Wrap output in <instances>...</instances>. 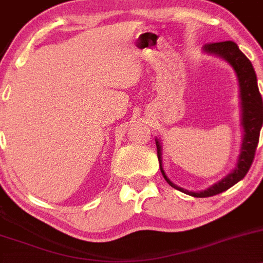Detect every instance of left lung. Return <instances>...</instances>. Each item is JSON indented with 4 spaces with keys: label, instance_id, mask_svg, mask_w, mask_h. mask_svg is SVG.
I'll return each mask as SVG.
<instances>
[{
    "label": "left lung",
    "instance_id": "1",
    "mask_svg": "<svg viewBox=\"0 0 263 263\" xmlns=\"http://www.w3.org/2000/svg\"><path fill=\"white\" fill-rule=\"evenodd\" d=\"M203 51L221 56L227 63H230L234 72H236L239 86V99H241V125L243 129V138H242L241 153L237 159L234 171L231 172L228 176H226L219 182H217L216 184L199 192H189L187 189L178 187L169 180L162 164V145H160L159 140L155 139L160 172H162L163 177L168 182V184L178 189V191L184 192L189 196L197 197V198L216 196V194L227 191L228 188L243 179L247 172L250 171L251 165H252L263 121V104L258 85H257L255 69H253L251 61L246 58L245 53L238 49V46L232 41L214 42V44L204 45Z\"/></svg>",
    "mask_w": 263,
    "mask_h": 263
}]
</instances>
